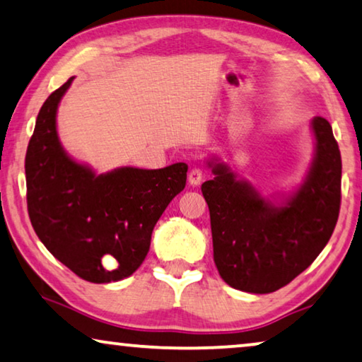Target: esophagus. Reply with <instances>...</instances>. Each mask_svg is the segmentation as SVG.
<instances>
[{
  "instance_id": "34e87169",
  "label": "esophagus",
  "mask_w": 362,
  "mask_h": 362,
  "mask_svg": "<svg viewBox=\"0 0 362 362\" xmlns=\"http://www.w3.org/2000/svg\"><path fill=\"white\" fill-rule=\"evenodd\" d=\"M202 180H203V170L195 165L193 169H190V172H188V183L195 187V185H199Z\"/></svg>"
}]
</instances>
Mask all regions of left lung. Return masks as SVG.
Wrapping results in <instances>:
<instances>
[{"mask_svg": "<svg viewBox=\"0 0 362 362\" xmlns=\"http://www.w3.org/2000/svg\"><path fill=\"white\" fill-rule=\"evenodd\" d=\"M315 158L305 182L283 206L265 202L224 164L202 185L211 218L213 257L230 288L274 293L312 265L330 240L341 204V154L332 125L312 120Z\"/></svg>", "mask_w": 362, "mask_h": 362, "instance_id": "1", "label": "left lung"}]
</instances>
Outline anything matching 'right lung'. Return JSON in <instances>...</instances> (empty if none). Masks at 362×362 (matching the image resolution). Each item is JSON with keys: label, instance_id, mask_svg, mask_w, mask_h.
Returning a JSON list of instances; mask_svg holds the SVG:
<instances>
[{"label": "right lung", "instance_id": "add662e5", "mask_svg": "<svg viewBox=\"0 0 362 362\" xmlns=\"http://www.w3.org/2000/svg\"><path fill=\"white\" fill-rule=\"evenodd\" d=\"M71 81L48 95L37 115L25 153L27 211L47 250L79 278L120 281L146 258L156 223L185 188L188 165L95 175L74 163L57 134V109Z\"/></svg>", "mask_w": 362, "mask_h": 362}]
</instances>
